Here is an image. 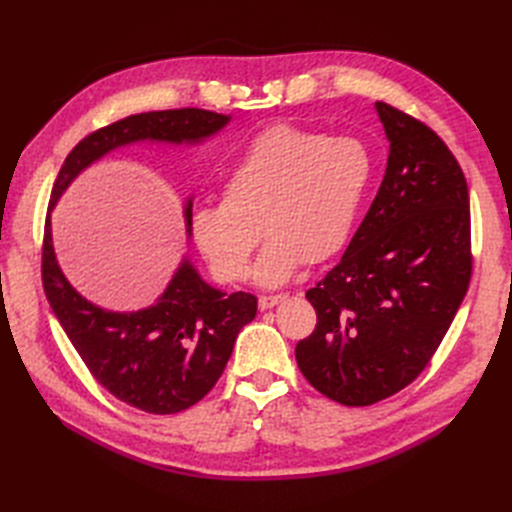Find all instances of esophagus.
<instances>
[{
  "label": "esophagus",
  "mask_w": 512,
  "mask_h": 512,
  "mask_svg": "<svg viewBox=\"0 0 512 512\" xmlns=\"http://www.w3.org/2000/svg\"><path fill=\"white\" fill-rule=\"evenodd\" d=\"M284 299H286V294H262V297L258 299V307L262 309V312H265V309L275 307L277 303L284 301Z\"/></svg>",
  "instance_id": "1"
}]
</instances>
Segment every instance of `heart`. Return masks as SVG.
<instances>
[{"mask_svg":"<svg viewBox=\"0 0 512 512\" xmlns=\"http://www.w3.org/2000/svg\"><path fill=\"white\" fill-rule=\"evenodd\" d=\"M374 179V158L359 138L273 126L243 149L224 179V198L194 215V239L230 282L286 284L305 262L318 265L350 241Z\"/></svg>","mask_w":512,"mask_h":512,"instance_id":"obj_1","label":"heart"}]
</instances>
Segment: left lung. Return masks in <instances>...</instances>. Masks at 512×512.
<instances>
[{"label":"left lung","instance_id":"8db88e82","mask_svg":"<svg viewBox=\"0 0 512 512\" xmlns=\"http://www.w3.org/2000/svg\"><path fill=\"white\" fill-rule=\"evenodd\" d=\"M391 143L380 190L346 254L307 290L314 333L297 344L307 382L344 406L399 393L427 367L472 277L470 196L423 121L376 102Z\"/></svg>","mask_w":512,"mask_h":512}]
</instances>
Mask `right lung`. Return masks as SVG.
Segmentation results:
<instances>
[{"label": "right lung", "mask_w": 512, "mask_h": 512, "mask_svg": "<svg viewBox=\"0 0 512 512\" xmlns=\"http://www.w3.org/2000/svg\"><path fill=\"white\" fill-rule=\"evenodd\" d=\"M230 115L173 108L119 119L87 134L55 179L42 243V286L83 363L104 389L149 414H175L198 404L224 374L239 331L252 322L258 299L209 286L183 258L158 303L138 312H108L76 292L61 273L51 232V209L76 175L123 145L200 143L218 134ZM188 235L192 198L185 205Z\"/></svg>", "instance_id": "obj_1"}]
</instances>
